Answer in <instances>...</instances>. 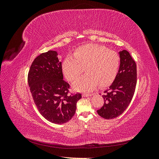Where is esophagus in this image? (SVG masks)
<instances>
[{
  "label": "esophagus",
  "instance_id": "34e87169",
  "mask_svg": "<svg viewBox=\"0 0 159 159\" xmlns=\"http://www.w3.org/2000/svg\"><path fill=\"white\" fill-rule=\"evenodd\" d=\"M93 94H91V93H83L82 96L83 97H89V96H91Z\"/></svg>",
  "mask_w": 159,
  "mask_h": 159
}]
</instances>
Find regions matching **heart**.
<instances>
[{
  "instance_id": "1",
  "label": "heart",
  "mask_w": 159,
  "mask_h": 159,
  "mask_svg": "<svg viewBox=\"0 0 159 159\" xmlns=\"http://www.w3.org/2000/svg\"><path fill=\"white\" fill-rule=\"evenodd\" d=\"M120 65L118 53L98 44H87L77 48L74 56L68 55L62 62L66 78L75 80L85 70L86 74L77 80L73 88L77 91H89L98 85L107 87L117 75Z\"/></svg>"
}]
</instances>
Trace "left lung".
<instances>
[{"mask_svg": "<svg viewBox=\"0 0 159 159\" xmlns=\"http://www.w3.org/2000/svg\"><path fill=\"white\" fill-rule=\"evenodd\" d=\"M120 66L117 75L103 95L104 104L97 111L101 117L112 119L121 115L131 103L137 85V66L127 50L119 52Z\"/></svg>", "mask_w": 159, "mask_h": 159, "instance_id": "left-lung-1", "label": "left lung"}]
</instances>
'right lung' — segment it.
Returning a JSON list of instances; mask_svg holds the SVG:
<instances>
[{"label":"right lung","mask_w":159,"mask_h":159,"mask_svg":"<svg viewBox=\"0 0 159 159\" xmlns=\"http://www.w3.org/2000/svg\"><path fill=\"white\" fill-rule=\"evenodd\" d=\"M28 82L37 109L48 121L64 124L74 116L81 94H68L70 85L63 80L61 62L56 51L36 57L28 72Z\"/></svg>","instance_id":"1"}]
</instances>
